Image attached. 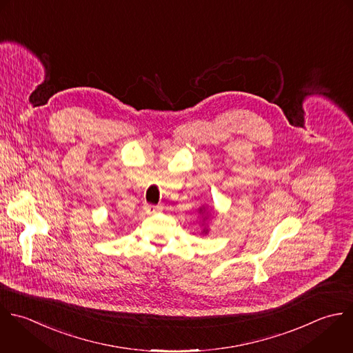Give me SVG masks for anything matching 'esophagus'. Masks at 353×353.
I'll list each match as a JSON object with an SVG mask.
<instances>
[{"label": "esophagus", "instance_id": "34e87169", "mask_svg": "<svg viewBox=\"0 0 353 353\" xmlns=\"http://www.w3.org/2000/svg\"><path fill=\"white\" fill-rule=\"evenodd\" d=\"M161 210H162V208L159 205H145L144 206V212L147 214H154V213H158Z\"/></svg>", "mask_w": 353, "mask_h": 353}]
</instances>
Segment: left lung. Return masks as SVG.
Returning a JSON list of instances; mask_svg holds the SVG:
<instances>
[{"mask_svg": "<svg viewBox=\"0 0 353 353\" xmlns=\"http://www.w3.org/2000/svg\"><path fill=\"white\" fill-rule=\"evenodd\" d=\"M199 212H201L202 214H205V219H206V213H205V212H206V209H205V208H203V209H199ZM203 232H205V234H208V230L205 228V230H203Z\"/></svg>", "mask_w": 353, "mask_h": 353, "instance_id": "obj_1", "label": "left lung"}]
</instances>
